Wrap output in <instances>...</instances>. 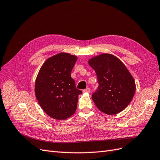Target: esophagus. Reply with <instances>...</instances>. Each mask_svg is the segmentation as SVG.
<instances>
[{"label":"esophagus","mask_w":160,"mask_h":160,"mask_svg":"<svg viewBox=\"0 0 160 160\" xmlns=\"http://www.w3.org/2000/svg\"><path fill=\"white\" fill-rule=\"evenodd\" d=\"M90 91H91V89H90V88H86V89H83V92H88V93H89L90 92Z\"/></svg>","instance_id":"obj_1"}]
</instances>
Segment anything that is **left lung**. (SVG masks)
<instances>
[{
  "label": "left lung",
  "instance_id": "1",
  "mask_svg": "<svg viewBox=\"0 0 160 160\" xmlns=\"http://www.w3.org/2000/svg\"><path fill=\"white\" fill-rule=\"evenodd\" d=\"M98 77V88L92 99L101 111L115 115L123 111L132 101L135 91L132 75L118 57L102 54L89 61Z\"/></svg>",
  "mask_w": 160,
  "mask_h": 160
}]
</instances>
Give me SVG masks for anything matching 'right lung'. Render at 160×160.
I'll list each match as a JSON object with an SVG mask.
<instances>
[{"label":"right lung","mask_w":160,"mask_h":160,"mask_svg":"<svg viewBox=\"0 0 160 160\" xmlns=\"http://www.w3.org/2000/svg\"><path fill=\"white\" fill-rule=\"evenodd\" d=\"M75 56L61 52L42 65L35 82V95L43 111L50 117L62 120L69 118L77 109V89L71 72L77 61Z\"/></svg>","instance_id":"right-lung-1"}]
</instances>
